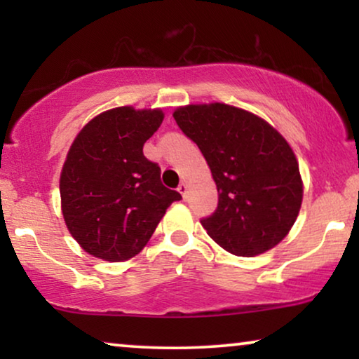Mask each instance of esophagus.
Returning a JSON list of instances; mask_svg holds the SVG:
<instances>
[{
	"instance_id": "esophagus-1",
	"label": "esophagus",
	"mask_w": 359,
	"mask_h": 359,
	"mask_svg": "<svg viewBox=\"0 0 359 359\" xmlns=\"http://www.w3.org/2000/svg\"><path fill=\"white\" fill-rule=\"evenodd\" d=\"M178 191L181 193V196H183V198L186 199V193H188V184H186V183H181V184L178 186Z\"/></svg>"
}]
</instances>
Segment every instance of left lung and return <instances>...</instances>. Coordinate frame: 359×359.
<instances>
[{"label":"left lung","instance_id":"obj_1","mask_svg":"<svg viewBox=\"0 0 359 359\" xmlns=\"http://www.w3.org/2000/svg\"><path fill=\"white\" fill-rule=\"evenodd\" d=\"M173 117L199 147L217 186V209L201 219L209 237L237 257L276 247L302 203L299 165L287 142L258 116L220 102L180 107Z\"/></svg>","mask_w":359,"mask_h":359}]
</instances>
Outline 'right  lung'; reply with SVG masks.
<instances>
[{"mask_svg":"<svg viewBox=\"0 0 359 359\" xmlns=\"http://www.w3.org/2000/svg\"><path fill=\"white\" fill-rule=\"evenodd\" d=\"M163 112L124 106L88 122L70 147L60 176L63 219L72 237L93 257L124 262L140 252L171 203L160 166L144 144Z\"/></svg>","mask_w":359,"mask_h":359,"instance_id":"obj_1","label":"right lung"}]
</instances>
